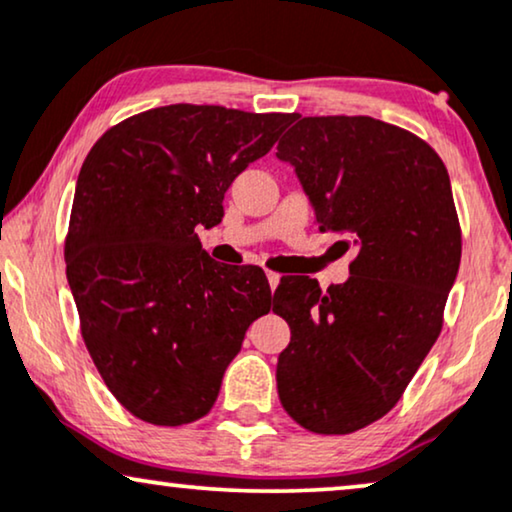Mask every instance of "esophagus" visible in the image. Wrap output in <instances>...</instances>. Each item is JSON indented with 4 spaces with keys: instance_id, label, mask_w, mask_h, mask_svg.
<instances>
[{
    "instance_id": "esophagus-1",
    "label": "esophagus",
    "mask_w": 512,
    "mask_h": 512,
    "mask_svg": "<svg viewBox=\"0 0 512 512\" xmlns=\"http://www.w3.org/2000/svg\"><path fill=\"white\" fill-rule=\"evenodd\" d=\"M267 281L271 285V290H276L278 283H281V274H276V271H267Z\"/></svg>"
}]
</instances>
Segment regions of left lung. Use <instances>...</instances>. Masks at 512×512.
<instances>
[{
	"mask_svg": "<svg viewBox=\"0 0 512 512\" xmlns=\"http://www.w3.org/2000/svg\"><path fill=\"white\" fill-rule=\"evenodd\" d=\"M278 142L316 208L320 231L353 248L349 281L281 278L288 320L278 356L285 412L318 435L374 424L403 398L442 330L461 262V227L445 163L405 128L372 117H302Z\"/></svg>",
	"mask_w": 512,
	"mask_h": 512,
	"instance_id": "obj_1",
	"label": "left lung"
}]
</instances>
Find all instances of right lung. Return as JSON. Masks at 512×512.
<instances>
[{"instance_id": "right-lung-1", "label": "right lung", "mask_w": 512, "mask_h": 512, "mask_svg": "<svg viewBox=\"0 0 512 512\" xmlns=\"http://www.w3.org/2000/svg\"><path fill=\"white\" fill-rule=\"evenodd\" d=\"M292 114L168 105L112 126L79 170L67 283L102 381L133 417H206L245 330L271 309L260 267L210 260L196 229L222 222L238 173Z\"/></svg>"}]
</instances>
